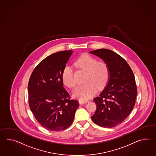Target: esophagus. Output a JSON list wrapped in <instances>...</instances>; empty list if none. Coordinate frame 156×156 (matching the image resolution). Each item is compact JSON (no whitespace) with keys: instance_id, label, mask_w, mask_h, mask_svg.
I'll return each instance as SVG.
<instances>
[{"instance_id":"34e87169","label":"esophagus","mask_w":156,"mask_h":156,"mask_svg":"<svg viewBox=\"0 0 156 156\" xmlns=\"http://www.w3.org/2000/svg\"><path fill=\"white\" fill-rule=\"evenodd\" d=\"M88 100H82V99H80L79 100V103L80 104H84V103H87Z\"/></svg>"}]
</instances>
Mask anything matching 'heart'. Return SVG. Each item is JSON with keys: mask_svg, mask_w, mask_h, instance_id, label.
<instances>
[{"mask_svg": "<svg viewBox=\"0 0 156 156\" xmlns=\"http://www.w3.org/2000/svg\"><path fill=\"white\" fill-rule=\"evenodd\" d=\"M97 60L89 55L81 56L74 64L78 68L86 72L84 82L86 83L80 85L73 92L74 97L85 100L95 95L97 89L100 90L108 83L110 71L108 64L104 61L97 62ZM62 80L64 83L69 88L76 85L73 70L69 65H65L62 72Z\"/></svg>", "mask_w": 156, "mask_h": 156, "instance_id": "obj_1", "label": "heart"}]
</instances>
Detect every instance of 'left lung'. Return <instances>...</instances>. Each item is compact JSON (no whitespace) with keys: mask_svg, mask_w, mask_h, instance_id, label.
<instances>
[{"mask_svg":"<svg viewBox=\"0 0 156 156\" xmlns=\"http://www.w3.org/2000/svg\"><path fill=\"white\" fill-rule=\"evenodd\" d=\"M90 53L100 57L108 65L110 76L99 97L92 120L98 125L111 128L124 121L133 110L137 88L133 72L125 60L111 50L99 49Z\"/></svg>","mask_w":156,"mask_h":156,"instance_id":"1","label":"left lung"}]
</instances>
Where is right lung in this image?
<instances>
[{"label": "right lung", "mask_w": 156, "mask_h": 156, "mask_svg": "<svg viewBox=\"0 0 156 156\" xmlns=\"http://www.w3.org/2000/svg\"><path fill=\"white\" fill-rule=\"evenodd\" d=\"M73 51L53 53L35 67L28 83L29 104L39 123L52 131L67 129L73 122L79 106L70 100L62 80V72Z\"/></svg>", "instance_id": "right-lung-1"}]
</instances>
